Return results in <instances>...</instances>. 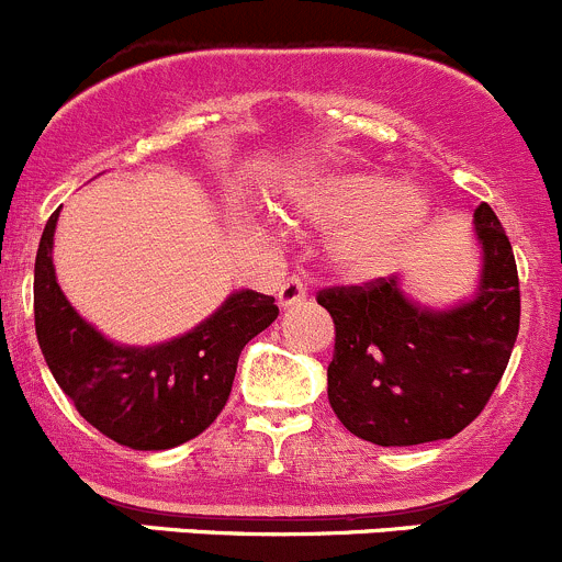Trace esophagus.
Listing matches in <instances>:
<instances>
[{
  "mask_svg": "<svg viewBox=\"0 0 562 562\" xmlns=\"http://www.w3.org/2000/svg\"><path fill=\"white\" fill-rule=\"evenodd\" d=\"M308 297V289L300 276H289L286 281L279 286V305L281 308H292V305H300L303 300Z\"/></svg>",
  "mask_w": 562,
  "mask_h": 562,
  "instance_id": "34e87169",
  "label": "esophagus"
}]
</instances>
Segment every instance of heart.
<instances>
[{"mask_svg":"<svg viewBox=\"0 0 562 562\" xmlns=\"http://www.w3.org/2000/svg\"><path fill=\"white\" fill-rule=\"evenodd\" d=\"M292 207L316 224H344L333 240L336 259L360 279L396 268L431 221L429 191L376 171H336L294 188Z\"/></svg>","mask_w":562,"mask_h":562,"instance_id":"1","label":"heart"}]
</instances>
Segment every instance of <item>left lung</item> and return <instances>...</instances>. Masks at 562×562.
Returning <instances> with one entry per match:
<instances>
[{
    "mask_svg": "<svg viewBox=\"0 0 562 562\" xmlns=\"http://www.w3.org/2000/svg\"><path fill=\"white\" fill-rule=\"evenodd\" d=\"M472 221L483 270L468 303L426 308L396 276L316 294L336 325L327 398L360 440L382 448L451 440L497 387L519 333V276L494 210L477 204Z\"/></svg>",
    "mask_w": 562,
    "mask_h": 562,
    "instance_id": "8db88e82",
    "label": "left lung"
}]
</instances>
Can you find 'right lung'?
<instances>
[{
  "instance_id": "right-lung-1",
  "label": "right lung",
  "mask_w": 562,
  "mask_h": 562,
  "mask_svg": "<svg viewBox=\"0 0 562 562\" xmlns=\"http://www.w3.org/2000/svg\"><path fill=\"white\" fill-rule=\"evenodd\" d=\"M57 218L54 210L35 259L37 344L57 385L87 424L133 451H166L202 435L229 402L243 347L279 316L276 297L243 289L186 336L120 347L81 319L59 289Z\"/></svg>"
}]
</instances>
